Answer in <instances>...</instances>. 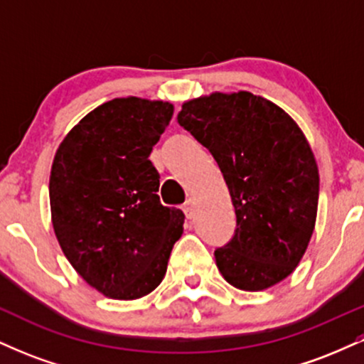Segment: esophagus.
<instances>
[{
  "label": "esophagus",
  "mask_w": 364,
  "mask_h": 364,
  "mask_svg": "<svg viewBox=\"0 0 364 364\" xmlns=\"http://www.w3.org/2000/svg\"><path fill=\"white\" fill-rule=\"evenodd\" d=\"M183 212H185V215L188 217V219H193V215H195V203H193V200H191V198L186 200L185 205H183Z\"/></svg>",
  "instance_id": "obj_1"
}]
</instances>
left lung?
Segmentation results:
<instances>
[{
  "mask_svg": "<svg viewBox=\"0 0 364 364\" xmlns=\"http://www.w3.org/2000/svg\"><path fill=\"white\" fill-rule=\"evenodd\" d=\"M178 123L214 156L235 205V236L214 253L219 272L241 291L284 281L306 252L318 208V168L301 128L245 90L191 99Z\"/></svg>",
  "mask_w": 364,
  "mask_h": 364,
  "instance_id": "1",
  "label": "left lung"
}]
</instances>
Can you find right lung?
Instances as JSON below:
<instances>
[{
  "mask_svg": "<svg viewBox=\"0 0 364 364\" xmlns=\"http://www.w3.org/2000/svg\"><path fill=\"white\" fill-rule=\"evenodd\" d=\"M173 104L121 97L95 107L65 136L49 176L54 235L89 286L139 299L164 279L185 214L159 200L150 152Z\"/></svg>",
  "mask_w": 364,
  "mask_h": 364,
  "instance_id": "right-lung-1",
  "label": "right lung"
}]
</instances>
